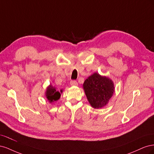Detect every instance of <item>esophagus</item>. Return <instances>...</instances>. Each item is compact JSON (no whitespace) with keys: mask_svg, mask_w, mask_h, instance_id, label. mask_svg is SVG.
Here are the masks:
<instances>
[{"mask_svg":"<svg viewBox=\"0 0 154 154\" xmlns=\"http://www.w3.org/2000/svg\"><path fill=\"white\" fill-rule=\"evenodd\" d=\"M70 84H71L72 86H77L78 82L75 80H71V82H70Z\"/></svg>","mask_w":154,"mask_h":154,"instance_id":"1","label":"esophagus"}]
</instances>
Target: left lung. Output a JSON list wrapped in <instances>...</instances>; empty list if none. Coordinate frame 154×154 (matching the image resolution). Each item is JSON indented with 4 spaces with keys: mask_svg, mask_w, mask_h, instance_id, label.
<instances>
[{
    "mask_svg": "<svg viewBox=\"0 0 154 154\" xmlns=\"http://www.w3.org/2000/svg\"><path fill=\"white\" fill-rule=\"evenodd\" d=\"M87 98L94 109H101L108 104L114 92V85L110 78L94 72L83 85Z\"/></svg>",
    "mask_w": 154,
    "mask_h": 154,
    "instance_id": "left-lung-1",
    "label": "left lung"
}]
</instances>
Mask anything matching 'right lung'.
Returning <instances> with one entry per match:
<instances>
[{"instance_id": "1", "label": "right lung", "mask_w": 154, "mask_h": 154, "mask_svg": "<svg viewBox=\"0 0 154 154\" xmlns=\"http://www.w3.org/2000/svg\"><path fill=\"white\" fill-rule=\"evenodd\" d=\"M62 90H60V92L56 90V88L50 85L48 88L45 92V97H47L48 100L52 103L53 102L57 101L60 99L61 96V93Z\"/></svg>"}]
</instances>
